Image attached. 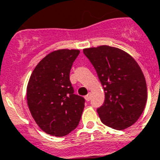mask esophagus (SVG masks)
Here are the masks:
<instances>
[{"label": "esophagus", "mask_w": 160, "mask_h": 160, "mask_svg": "<svg viewBox=\"0 0 160 160\" xmlns=\"http://www.w3.org/2000/svg\"><path fill=\"white\" fill-rule=\"evenodd\" d=\"M85 99L86 100L87 102H89V101L91 100V93H88V95H87V96H85Z\"/></svg>", "instance_id": "1"}]
</instances>
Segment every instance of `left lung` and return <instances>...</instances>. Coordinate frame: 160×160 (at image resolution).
I'll use <instances>...</instances> for the list:
<instances>
[{
  "label": "left lung",
  "instance_id": "1",
  "mask_svg": "<svg viewBox=\"0 0 160 160\" xmlns=\"http://www.w3.org/2000/svg\"><path fill=\"white\" fill-rule=\"evenodd\" d=\"M96 69L105 91L97 108L107 126L123 130L140 118L147 102V85L142 69L131 55L120 48L102 45L83 50Z\"/></svg>",
  "mask_w": 160,
  "mask_h": 160
}]
</instances>
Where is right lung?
Instances as JSON below:
<instances>
[{
	"instance_id": "obj_1",
	"label": "right lung",
	"mask_w": 160,
	"mask_h": 160,
	"mask_svg": "<svg viewBox=\"0 0 160 160\" xmlns=\"http://www.w3.org/2000/svg\"><path fill=\"white\" fill-rule=\"evenodd\" d=\"M78 49H59L45 56L29 79L27 100L32 117L46 133L63 137L75 130L85 107V99L74 94L69 80Z\"/></svg>"
}]
</instances>
